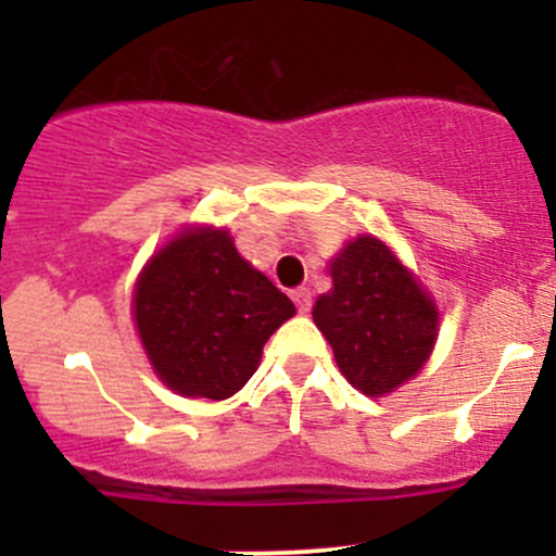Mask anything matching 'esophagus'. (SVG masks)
Listing matches in <instances>:
<instances>
[{
	"label": "esophagus",
	"mask_w": 556,
	"mask_h": 556,
	"mask_svg": "<svg viewBox=\"0 0 556 556\" xmlns=\"http://www.w3.org/2000/svg\"><path fill=\"white\" fill-rule=\"evenodd\" d=\"M292 303L298 305L300 314H308L311 311V303H314V298H311V290H305V287H298V290L290 292Z\"/></svg>",
	"instance_id": "1"
}]
</instances>
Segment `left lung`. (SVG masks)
Wrapping results in <instances>:
<instances>
[{"label":"left lung","mask_w":556,"mask_h":556,"mask_svg":"<svg viewBox=\"0 0 556 556\" xmlns=\"http://www.w3.org/2000/svg\"><path fill=\"white\" fill-rule=\"evenodd\" d=\"M334 290L314 305L344 379L381 397L416 376L437 342L431 298L381 240L363 235L331 261Z\"/></svg>","instance_id":"obj_1"}]
</instances>
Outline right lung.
Returning a JSON list of instances; mask_svg holds the SVG:
<instances>
[{"label": "right lung", "instance_id": "right-lung-1", "mask_svg": "<svg viewBox=\"0 0 556 556\" xmlns=\"http://www.w3.org/2000/svg\"><path fill=\"white\" fill-rule=\"evenodd\" d=\"M136 324L151 366L185 397L225 400L258 368L295 305L235 251L225 229L177 235L140 274Z\"/></svg>", "mask_w": 556, "mask_h": 556}]
</instances>
